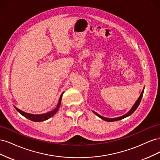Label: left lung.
<instances>
[{"mask_svg":"<svg viewBox=\"0 0 160 160\" xmlns=\"http://www.w3.org/2000/svg\"><path fill=\"white\" fill-rule=\"evenodd\" d=\"M143 91H144V88L143 89L141 94H140V95H139V98L137 99L136 101H135V103L134 105H133V107H132V108H131V109L128 111V112L127 113H125V115H122V116H120V117L115 118H104V117H103V116H101V115H99L98 113H97L96 112H95V111H93V112L97 116H98L99 118H100L101 119H102L104 120V121H106V122H115V121H119V120H121V119H124V118H127V117H128V116L132 115V114L134 112V111H135V110H136V109L138 108V107L139 106L140 102H141V100H142V96H143Z\"/></svg>","mask_w":160,"mask_h":160,"instance_id":"8db88e82","label":"left lung"}]
</instances>
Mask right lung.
I'll return each instance as SVG.
<instances>
[{"mask_svg":"<svg viewBox=\"0 0 160 160\" xmlns=\"http://www.w3.org/2000/svg\"><path fill=\"white\" fill-rule=\"evenodd\" d=\"M63 93H62V94L60 96V98L59 100V103H58L57 105V108L55 109H53L52 111H49V112H47L46 113H43V114H31V113H26L25 111H22L21 110H20L19 109H18L17 108H16L15 106H14V108L16 109V110L18 111V112L21 114L24 117L26 118L27 119H29L32 121V122H43V121H45L48 119L51 118V117H52L53 115H54L57 112L58 109H59L60 105H61V98H62V96L63 95Z\"/></svg>","mask_w":160,"mask_h":160,"instance_id":"right-lung-1","label":"right lung"}]
</instances>
